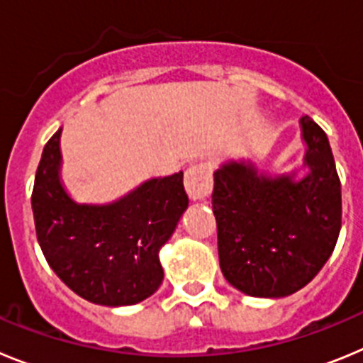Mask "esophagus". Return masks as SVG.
<instances>
[{"label":"esophagus","instance_id":"34e87169","mask_svg":"<svg viewBox=\"0 0 363 363\" xmlns=\"http://www.w3.org/2000/svg\"><path fill=\"white\" fill-rule=\"evenodd\" d=\"M185 191L191 200H203L213 191V171L207 163H196L185 172Z\"/></svg>","mask_w":363,"mask_h":363}]
</instances>
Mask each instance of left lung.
I'll use <instances>...</instances> for the list:
<instances>
[{"mask_svg":"<svg viewBox=\"0 0 363 363\" xmlns=\"http://www.w3.org/2000/svg\"><path fill=\"white\" fill-rule=\"evenodd\" d=\"M311 172L265 178L252 165L214 172L213 211L225 280L249 296L281 298L306 287L335 251L342 227V187L327 134L301 118Z\"/></svg>","mask_w":363,"mask_h":363,"instance_id":"1","label":"left lung"}]
</instances>
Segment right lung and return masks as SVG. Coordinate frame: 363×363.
Here are the masks:
<instances>
[{"instance_id": "add662e5", "label": "right lung", "mask_w": 363, "mask_h": 363, "mask_svg": "<svg viewBox=\"0 0 363 363\" xmlns=\"http://www.w3.org/2000/svg\"><path fill=\"white\" fill-rule=\"evenodd\" d=\"M60 134L45 145L32 189L36 236L60 280L98 306H133L163 280L160 247L189 205L184 172L145 182L112 205L74 203L60 184Z\"/></svg>"}]
</instances>
